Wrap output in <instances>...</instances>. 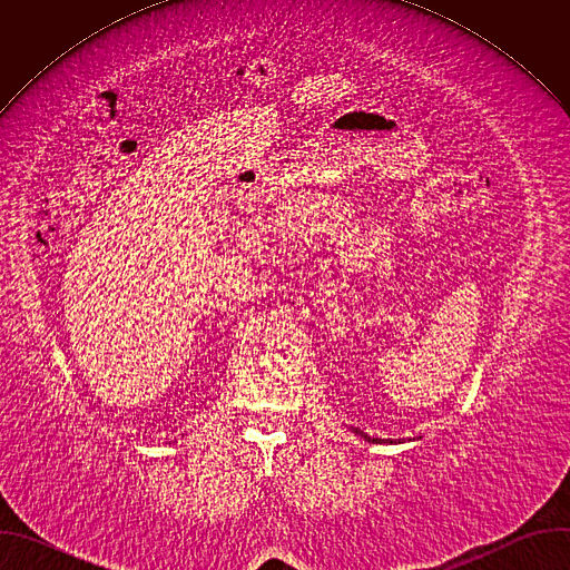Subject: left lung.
Segmentation results:
<instances>
[{
  "label": "left lung",
  "mask_w": 570,
  "mask_h": 570,
  "mask_svg": "<svg viewBox=\"0 0 570 570\" xmlns=\"http://www.w3.org/2000/svg\"><path fill=\"white\" fill-rule=\"evenodd\" d=\"M356 433H358V431H356ZM361 435H363V438H365V440H367V442H376V444H381V440H376V438H367V435H365V433H361Z\"/></svg>",
  "instance_id": "8db88e82"
}]
</instances>
